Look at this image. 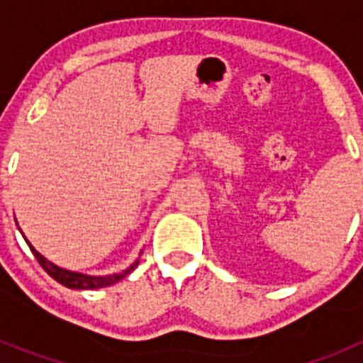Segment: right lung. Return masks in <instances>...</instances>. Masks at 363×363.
Masks as SVG:
<instances>
[{"label":"right lung","instance_id":"1","mask_svg":"<svg viewBox=\"0 0 363 363\" xmlns=\"http://www.w3.org/2000/svg\"><path fill=\"white\" fill-rule=\"evenodd\" d=\"M18 229H19V227H18ZM19 233H21V229H19ZM21 236L25 238L23 233H21ZM25 242H27V245L30 247L32 255L36 256V259L40 262L41 267L45 269V272H47L50 278H54L57 284L65 285V287H69V289L86 291V289H101V287H108V285L116 284V281H120L121 278L127 277V274H129L130 271H134V267L138 265V259H136L133 265H129V267L125 269V271H121V272H114V274H105V277H92V274H83V272L69 271V269H63V267H60V265L52 264L50 259H47L43 255H40V252H38L34 247H32V243L28 242L27 238H25Z\"/></svg>","mask_w":363,"mask_h":363}]
</instances>
